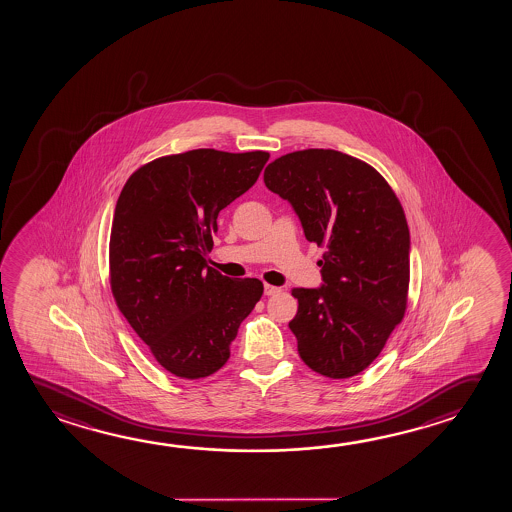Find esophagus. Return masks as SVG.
Here are the masks:
<instances>
[{
    "instance_id": "obj_1",
    "label": "esophagus",
    "mask_w": 512,
    "mask_h": 512,
    "mask_svg": "<svg viewBox=\"0 0 512 512\" xmlns=\"http://www.w3.org/2000/svg\"><path fill=\"white\" fill-rule=\"evenodd\" d=\"M281 292L279 286H272V284H265V295H276Z\"/></svg>"
}]
</instances>
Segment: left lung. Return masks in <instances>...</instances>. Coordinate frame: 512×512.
I'll list each match as a JSON object with an SVG mask.
<instances>
[{"mask_svg": "<svg viewBox=\"0 0 512 512\" xmlns=\"http://www.w3.org/2000/svg\"><path fill=\"white\" fill-rule=\"evenodd\" d=\"M263 181L324 247L320 288H293L290 329L302 361L347 379L381 354L407 308L409 228L388 181L372 165L334 149H304L268 163Z\"/></svg>", "mask_w": 512, "mask_h": 512, "instance_id": "obj_1", "label": "left lung"}]
</instances>
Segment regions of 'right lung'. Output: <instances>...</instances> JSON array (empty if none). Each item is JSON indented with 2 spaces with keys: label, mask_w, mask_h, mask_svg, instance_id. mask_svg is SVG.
Wrapping results in <instances>:
<instances>
[{
  "label": "right lung",
  "mask_w": 512,
  "mask_h": 512,
  "mask_svg": "<svg viewBox=\"0 0 512 512\" xmlns=\"http://www.w3.org/2000/svg\"><path fill=\"white\" fill-rule=\"evenodd\" d=\"M267 151L194 149L131 174L115 204L110 286L156 361L181 379L215 374L263 295L254 277L206 265L220 210L256 183Z\"/></svg>",
  "instance_id": "1"
}]
</instances>
